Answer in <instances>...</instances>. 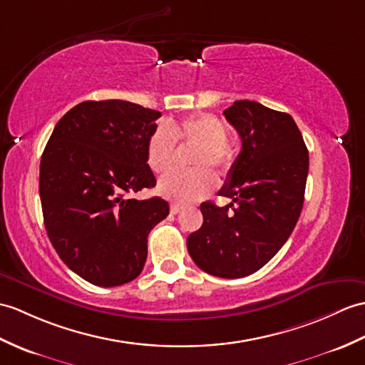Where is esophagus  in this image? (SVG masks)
I'll return each mask as SVG.
<instances>
[{
  "mask_svg": "<svg viewBox=\"0 0 365 365\" xmlns=\"http://www.w3.org/2000/svg\"><path fill=\"white\" fill-rule=\"evenodd\" d=\"M169 210H171V213H173V215H177V213H180L182 205H180V203H175V202H173V203H171V207H169Z\"/></svg>",
  "mask_w": 365,
  "mask_h": 365,
  "instance_id": "34e87169",
  "label": "esophagus"
}]
</instances>
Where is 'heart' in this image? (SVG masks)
Instances as JSON below:
<instances>
[{
  "label": "heart",
  "instance_id": "heart-1",
  "mask_svg": "<svg viewBox=\"0 0 365 365\" xmlns=\"http://www.w3.org/2000/svg\"><path fill=\"white\" fill-rule=\"evenodd\" d=\"M196 146L190 162L197 166L188 171H173L158 183V191L165 197L177 202L197 200L215 188L217 171H228L235 162V148L227 138L225 124L211 113L186 116L180 121L160 124L150 133L146 144V162L155 174H163L175 163L177 144Z\"/></svg>",
  "mask_w": 365,
  "mask_h": 365
}]
</instances>
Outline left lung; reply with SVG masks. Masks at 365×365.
I'll return each instance as SVG.
<instances>
[{
  "label": "left lung",
  "instance_id": "obj_1",
  "mask_svg": "<svg viewBox=\"0 0 365 365\" xmlns=\"http://www.w3.org/2000/svg\"><path fill=\"white\" fill-rule=\"evenodd\" d=\"M224 116L242 141L219 191L232 202H203V224L186 245L207 274L241 278L272 259L291 236L302 213L309 155L291 115L244 99Z\"/></svg>",
  "mask_w": 365,
  "mask_h": 365
}]
</instances>
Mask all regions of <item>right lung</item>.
I'll return each instance as SVG.
<instances>
[{"mask_svg": "<svg viewBox=\"0 0 365 365\" xmlns=\"http://www.w3.org/2000/svg\"><path fill=\"white\" fill-rule=\"evenodd\" d=\"M160 116L129 101H86L56 124L41 155L48 238L91 284L112 287L137 278L150 230L169 215L162 197H127L157 183L146 144Z\"/></svg>", "mask_w": 365, "mask_h": 365, "instance_id": "right-lung-1", "label": "right lung"}]
</instances>
